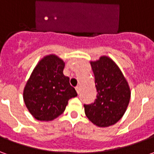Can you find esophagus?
<instances>
[{"mask_svg": "<svg viewBox=\"0 0 154 154\" xmlns=\"http://www.w3.org/2000/svg\"><path fill=\"white\" fill-rule=\"evenodd\" d=\"M80 90H81L80 87H79V86H77V87H76V91H77V93H79V92H80Z\"/></svg>", "mask_w": 154, "mask_h": 154, "instance_id": "esophagus-1", "label": "esophagus"}]
</instances>
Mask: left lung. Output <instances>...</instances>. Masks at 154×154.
<instances>
[{
    "mask_svg": "<svg viewBox=\"0 0 154 154\" xmlns=\"http://www.w3.org/2000/svg\"><path fill=\"white\" fill-rule=\"evenodd\" d=\"M95 76L97 98L93 104L84 105L85 114L98 127H109L125 113L131 97L129 83L118 65L108 56L91 61Z\"/></svg>",
    "mask_w": 154,
    "mask_h": 154,
    "instance_id": "1",
    "label": "left lung"
}]
</instances>
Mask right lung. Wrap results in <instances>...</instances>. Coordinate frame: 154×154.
<instances>
[{
  "mask_svg": "<svg viewBox=\"0 0 154 154\" xmlns=\"http://www.w3.org/2000/svg\"><path fill=\"white\" fill-rule=\"evenodd\" d=\"M64 61L55 54L39 60L25 84L23 98L29 113L40 121H50L63 114L68 100L77 96L64 76Z\"/></svg>",
  "mask_w": 154,
  "mask_h": 154,
  "instance_id": "add662e5",
  "label": "right lung"
}]
</instances>
